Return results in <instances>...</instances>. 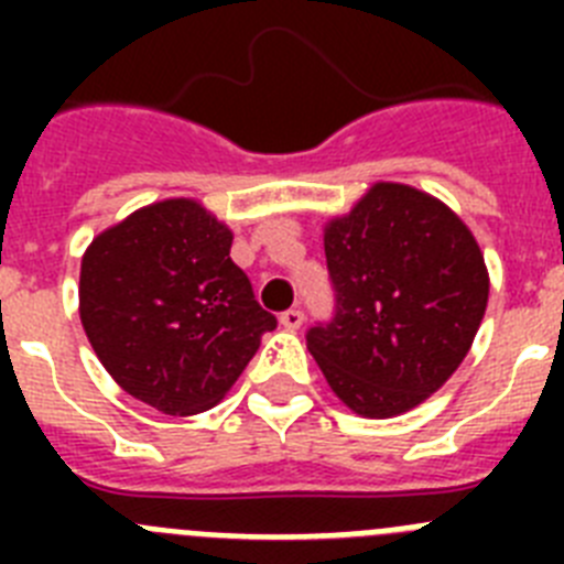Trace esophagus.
<instances>
[{
	"mask_svg": "<svg viewBox=\"0 0 564 564\" xmlns=\"http://www.w3.org/2000/svg\"><path fill=\"white\" fill-rule=\"evenodd\" d=\"M279 322H282L285 330H299L302 322H305V313H302V307H291V311H285L282 316H279Z\"/></svg>",
	"mask_w": 564,
	"mask_h": 564,
	"instance_id": "esophagus-1",
	"label": "esophagus"
}]
</instances>
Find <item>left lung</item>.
Here are the masks:
<instances>
[{"instance_id": "obj_1", "label": "left lung", "mask_w": 564, "mask_h": 564, "mask_svg": "<svg viewBox=\"0 0 564 564\" xmlns=\"http://www.w3.org/2000/svg\"><path fill=\"white\" fill-rule=\"evenodd\" d=\"M325 257L336 316L307 330V350L352 412H410L460 367L486 313L475 234L432 194L376 183L327 223Z\"/></svg>"}]
</instances>
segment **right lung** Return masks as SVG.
Masks as SVG:
<instances>
[{
    "mask_svg": "<svg viewBox=\"0 0 564 564\" xmlns=\"http://www.w3.org/2000/svg\"><path fill=\"white\" fill-rule=\"evenodd\" d=\"M231 228L188 197L152 203L82 257L78 313L123 392L166 415L220 403L276 316L231 262Z\"/></svg>",
    "mask_w": 564,
    "mask_h": 564,
    "instance_id": "right-lung-1",
    "label": "right lung"
}]
</instances>
